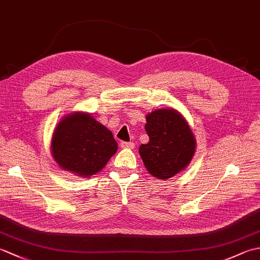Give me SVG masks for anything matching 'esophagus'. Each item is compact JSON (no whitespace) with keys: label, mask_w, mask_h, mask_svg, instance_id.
Listing matches in <instances>:
<instances>
[{"label":"esophagus","mask_w":260,"mask_h":260,"mask_svg":"<svg viewBox=\"0 0 260 260\" xmlns=\"http://www.w3.org/2000/svg\"><path fill=\"white\" fill-rule=\"evenodd\" d=\"M120 147H123V148H134L135 143H133V142H121Z\"/></svg>","instance_id":"1"}]
</instances>
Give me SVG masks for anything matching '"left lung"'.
<instances>
[{
	"mask_svg": "<svg viewBox=\"0 0 260 260\" xmlns=\"http://www.w3.org/2000/svg\"><path fill=\"white\" fill-rule=\"evenodd\" d=\"M145 131L150 141L140 146V155L151 175L167 180L190 164L196 152V139L178 110H153L146 116Z\"/></svg>",
	"mask_w": 260,
	"mask_h": 260,
	"instance_id": "left-lung-1",
	"label": "left lung"
}]
</instances>
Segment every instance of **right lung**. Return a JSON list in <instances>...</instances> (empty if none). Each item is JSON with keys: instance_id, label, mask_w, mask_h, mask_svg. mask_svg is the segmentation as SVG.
Here are the masks:
<instances>
[{"instance_id": "add662e5", "label": "right lung", "mask_w": 260, "mask_h": 260, "mask_svg": "<svg viewBox=\"0 0 260 260\" xmlns=\"http://www.w3.org/2000/svg\"><path fill=\"white\" fill-rule=\"evenodd\" d=\"M117 147L112 132L81 112L59 121L51 141V154L59 167L82 178L102 171Z\"/></svg>"}]
</instances>
